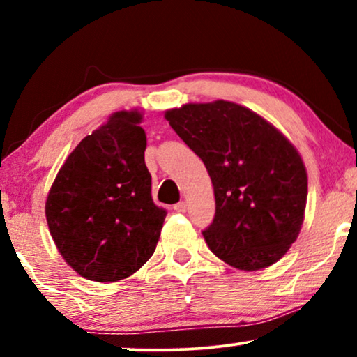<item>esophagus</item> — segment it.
<instances>
[{
  "instance_id": "34e87169",
  "label": "esophagus",
  "mask_w": 357,
  "mask_h": 357,
  "mask_svg": "<svg viewBox=\"0 0 357 357\" xmlns=\"http://www.w3.org/2000/svg\"><path fill=\"white\" fill-rule=\"evenodd\" d=\"M174 209H175V211H178V213H185V211H187V203L178 202L177 204H174Z\"/></svg>"
}]
</instances>
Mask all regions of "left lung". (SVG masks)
Wrapping results in <instances>:
<instances>
[{
    "instance_id": "obj_1",
    "label": "left lung",
    "mask_w": 357,
    "mask_h": 357,
    "mask_svg": "<svg viewBox=\"0 0 357 357\" xmlns=\"http://www.w3.org/2000/svg\"><path fill=\"white\" fill-rule=\"evenodd\" d=\"M165 120L211 177L216 214L203 237L214 255L243 271L284 257L307 203L305 165L291 141L227 100L185 104L165 112Z\"/></svg>"
}]
</instances>
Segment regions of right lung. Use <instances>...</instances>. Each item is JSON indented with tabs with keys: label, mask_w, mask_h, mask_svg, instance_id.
I'll return each instance as SVG.
<instances>
[{
	"label": "right lung",
	"mask_w": 357,
	"mask_h": 357,
	"mask_svg": "<svg viewBox=\"0 0 357 357\" xmlns=\"http://www.w3.org/2000/svg\"><path fill=\"white\" fill-rule=\"evenodd\" d=\"M141 120L138 110L112 114L68 155L48 192L53 242L86 280H125L158 245L167 211L151 197Z\"/></svg>",
	"instance_id": "right-lung-1"
}]
</instances>
